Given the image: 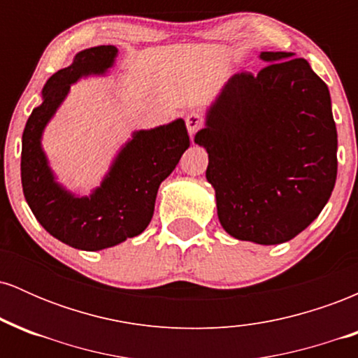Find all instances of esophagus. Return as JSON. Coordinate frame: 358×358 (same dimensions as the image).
I'll return each instance as SVG.
<instances>
[{
  "instance_id": "esophagus-1",
  "label": "esophagus",
  "mask_w": 358,
  "mask_h": 358,
  "mask_svg": "<svg viewBox=\"0 0 358 358\" xmlns=\"http://www.w3.org/2000/svg\"><path fill=\"white\" fill-rule=\"evenodd\" d=\"M185 124H187L188 133L195 134L196 131L203 127V117L200 116L199 113H195V110H192V113H188L187 116H185Z\"/></svg>"
}]
</instances>
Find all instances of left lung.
<instances>
[{
	"instance_id": "1",
	"label": "left lung",
	"mask_w": 358,
	"mask_h": 358,
	"mask_svg": "<svg viewBox=\"0 0 358 358\" xmlns=\"http://www.w3.org/2000/svg\"><path fill=\"white\" fill-rule=\"evenodd\" d=\"M256 76L236 73L195 136L232 237L273 245L313 222L334 192L336 126L327 84L305 59L262 52Z\"/></svg>"
}]
</instances>
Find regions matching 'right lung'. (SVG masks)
Instances as JSON below:
<instances>
[{
  "mask_svg": "<svg viewBox=\"0 0 358 358\" xmlns=\"http://www.w3.org/2000/svg\"><path fill=\"white\" fill-rule=\"evenodd\" d=\"M117 48L101 45L76 55L43 87V102L31 110L22 138V185L36 220L50 236L82 250H101L138 236L155 212L159 183L190 146L183 119L138 131L122 148L109 175L90 196H73L53 180L40 138L71 84L89 73H104Z\"/></svg>",
  "mask_w": 358,
  "mask_h": 358,
  "instance_id": "1",
  "label": "right lung"
}]
</instances>
